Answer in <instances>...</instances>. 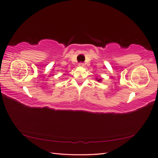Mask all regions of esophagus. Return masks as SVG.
<instances>
[{"mask_svg":"<svg viewBox=\"0 0 158 158\" xmlns=\"http://www.w3.org/2000/svg\"><path fill=\"white\" fill-rule=\"evenodd\" d=\"M78 66L80 67H83L85 66V64H84V63H82V62H80V63L78 64Z\"/></svg>","mask_w":158,"mask_h":158,"instance_id":"1","label":"esophagus"}]
</instances>
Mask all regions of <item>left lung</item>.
Wrapping results in <instances>:
<instances>
[{"label": "left lung", "mask_w": 158, "mask_h": 158, "mask_svg": "<svg viewBox=\"0 0 158 158\" xmlns=\"http://www.w3.org/2000/svg\"><path fill=\"white\" fill-rule=\"evenodd\" d=\"M96 80H97L98 82H102V79H101V78H96Z\"/></svg>", "instance_id": "8db88e82"}]
</instances>
